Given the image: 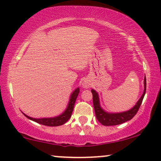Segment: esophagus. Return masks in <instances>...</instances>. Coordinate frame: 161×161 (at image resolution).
I'll return each instance as SVG.
<instances>
[{
    "label": "esophagus",
    "instance_id": "34e87169",
    "mask_svg": "<svg viewBox=\"0 0 161 161\" xmlns=\"http://www.w3.org/2000/svg\"><path fill=\"white\" fill-rule=\"evenodd\" d=\"M82 87H84V88H85V89H87V88H89L90 87H91V82H90L89 80H87V79H85V80H84L82 82Z\"/></svg>",
    "mask_w": 161,
    "mask_h": 161
}]
</instances>
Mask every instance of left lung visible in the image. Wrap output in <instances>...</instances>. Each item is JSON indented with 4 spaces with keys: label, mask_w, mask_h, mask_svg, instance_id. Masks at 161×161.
<instances>
[{
    "label": "left lung",
    "mask_w": 161,
    "mask_h": 161,
    "mask_svg": "<svg viewBox=\"0 0 161 161\" xmlns=\"http://www.w3.org/2000/svg\"><path fill=\"white\" fill-rule=\"evenodd\" d=\"M144 90L141 97L139 98L138 102L136 103V105L133 108L127 111H124L121 113H109L107 112L101 107L99 97L98 94L95 90L92 89L91 92L93 94V107L94 110H95L96 119L100 122L102 125L104 126H114L118 124H123L124 122L130 121L133 118L138 112L140 106L142 103V101L146 93V88H147V80H146V76L144 77Z\"/></svg>",
    "instance_id": "left-lung-1"
}]
</instances>
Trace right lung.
<instances>
[{
  "mask_svg": "<svg viewBox=\"0 0 161 161\" xmlns=\"http://www.w3.org/2000/svg\"><path fill=\"white\" fill-rule=\"evenodd\" d=\"M79 93V87H77L76 89H75L74 91L72 92L71 95L70 96L69 102H68L67 108L65 109V110L60 114L59 115L55 117H51V118H42V119H34V118L30 117L29 115H25V113H23V115L28 119L37 122L38 124H42L45 126H49V127H57V126L63 125L65 123H66L69 119L71 116L73 110H74V107L76 102V98L78 96V94Z\"/></svg>",
  "mask_w": 161,
  "mask_h": 161,
  "instance_id": "obj_1",
  "label": "right lung"
}]
</instances>
